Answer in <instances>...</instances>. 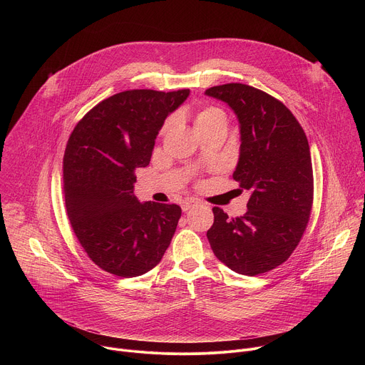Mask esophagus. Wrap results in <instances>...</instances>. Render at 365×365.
Segmentation results:
<instances>
[{
	"instance_id": "obj_1",
	"label": "esophagus",
	"mask_w": 365,
	"mask_h": 365,
	"mask_svg": "<svg viewBox=\"0 0 365 365\" xmlns=\"http://www.w3.org/2000/svg\"><path fill=\"white\" fill-rule=\"evenodd\" d=\"M199 205V202L197 200H193V199H187V200H185V202H182V210L183 211H189V210H192V207H195V206H197Z\"/></svg>"
}]
</instances>
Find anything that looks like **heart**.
<instances>
[{"instance_id":"1","label":"heart","mask_w":365,"mask_h":365,"mask_svg":"<svg viewBox=\"0 0 365 365\" xmlns=\"http://www.w3.org/2000/svg\"><path fill=\"white\" fill-rule=\"evenodd\" d=\"M220 120H227L225 113H224L221 108L214 107V106L205 107V108H202V110L196 114V117H195V127H196V130H199V128L211 125V124H214V123H217V121H220ZM170 123H172V121L169 120V121L165 124V130L170 125Z\"/></svg>"}]
</instances>
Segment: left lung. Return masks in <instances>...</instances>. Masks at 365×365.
Wrapping results in <instances>:
<instances>
[{"label":"left lung","instance_id":"8db88e82","mask_svg":"<svg viewBox=\"0 0 365 365\" xmlns=\"http://www.w3.org/2000/svg\"><path fill=\"white\" fill-rule=\"evenodd\" d=\"M205 93L227 102L240 123V159L232 178L251 193L247 212L228 218L215 206L206 237L218 259L244 276L283 264L307 227L314 172L306 134L283 102L244 83Z\"/></svg>","mask_w":365,"mask_h":365}]
</instances>
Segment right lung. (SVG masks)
<instances>
[{
    "label": "right lung",
    "instance_id": "obj_1",
    "mask_svg": "<svg viewBox=\"0 0 365 365\" xmlns=\"http://www.w3.org/2000/svg\"><path fill=\"white\" fill-rule=\"evenodd\" d=\"M189 89H131L101 101L73 128L63 158L68 217L82 248L102 270L137 277L160 263L182 210L134 195L135 170Z\"/></svg>",
    "mask_w": 365,
    "mask_h": 365
}]
</instances>
